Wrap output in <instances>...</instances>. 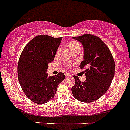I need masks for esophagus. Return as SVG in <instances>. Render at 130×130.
I'll return each instance as SVG.
<instances>
[{
    "mask_svg": "<svg viewBox=\"0 0 130 130\" xmlns=\"http://www.w3.org/2000/svg\"><path fill=\"white\" fill-rule=\"evenodd\" d=\"M70 76H71V75H70V74H69V73H65V77H70Z\"/></svg>",
    "mask_w": 130,
    "mask_h": 130,
    "instance_id": "esophagus-1",
    "label": "esophagus"
}]
</instances>
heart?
Returning <instances> with one entry per match:
<instances>
[{"label":"heart","mask_w":130,"mask_h":130,"mask_svg":"<svg viewBox=\"0 0 130 130\" xmlns=\"http://www.w3.org/2000/svg\"><path fill=\"white\" fill-rule=\"evenodd\" d=\"M78 43H77V42H75V41H73V42H71V43H70V44H69V48H70V47L73 46H75L76 45V44H78Z\"/></svg>","instance_id":"heart-1"}]
</instances>
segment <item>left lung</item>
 <instances>
[{"label": "left lung", "instance_id": "1", "mask_svg": "<svg viewBox=\"0 0 130 130\" xmlns=\"http://www.w3.org/2000/svg\"><path fill=\"white\" fill-rule=\"evenodd\" d=\"M72 38L83 46L84 60L80 68L86 69V79L81 82L73 76L75 84L72 92L77 100L91 103L104 95L110 87L115 75V61L108 47L98 36L85 34Z\"/></svg>", "mask_w": 130, "mask_h": 130}]
</instances>
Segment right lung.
Segmentation results:
<instances>
[{
  "instance_id": "obj_1",
  "label": "right lung",
  "mask_w": 130,
  "mask_h": 130,
  "mask_svg": "<svg viewBox=\"0 0 130 130\" xmlns=\"http://www.w3.org/2000/svg\"><path fill=\"white\" fill-rule=\"evenodd\" d=\"M62 38L46 35L30 41L21 54L18 65L19 82L25 95L37 104L48 103L57 92L59 84L65 78L63 73L48 76V64L53 61Z\"/></svg>"
}]
</instances>
